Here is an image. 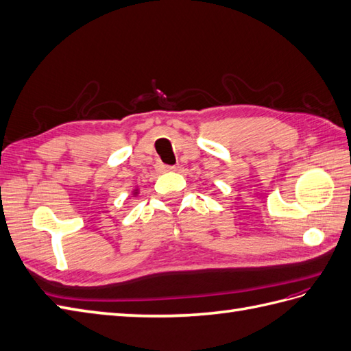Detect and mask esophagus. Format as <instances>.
<instances>
[{"label":"esophagus","instance_id":"1","mask_svg":"<svg viewBox=\"0 0 351 351\" xmlns=\"http://www.w3.org/2000/svg\"><path fill=\"white\" fill-rule=\"evenodd\" d=\"M156 169L160 171V173H169V171H176V167L173 165H164V164H158Z\"/></svg>","mask_w":351,"mask_h":351}]
</instances>
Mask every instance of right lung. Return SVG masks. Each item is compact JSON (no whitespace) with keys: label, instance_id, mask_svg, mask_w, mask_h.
I'll return each instance as SVG.
<instances>
[{"label":"right lung","instance_id":"add662e5","mask_svg":"<svg viewBox=\"0 0 351 351\" xmlns=\"http://www.w3.org/2000/svg\"><path fill=\"white\" fill-rule=\"evenodd\" d=\"M131 193H132V196H138L140 195V186H135Z\"/></svg>","mask_w":351,"mask_h":351}]
</instances>
